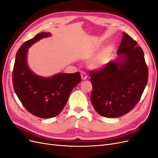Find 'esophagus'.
Wrapping results in <instances>:
<instances>
[{"label": "esophagus", "instance_id": "1", "mask_svg": "<svg viewBox=\"0 0 158 158\" xmlns=\"http://www.w3.org/2000/svg\"><path fill=\"white\" fill-rule=\"evenodd\" d=\"M80 75H81V78H82V79L83 80H86V79L88 78L87 74H85V73H84V72H81Z\"/></svg>", "mask_w": 158, "mask_h": 158}]
</instances>
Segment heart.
Here are the masks:
<instances>
[{
	"mask_svg": "<svg viewBox=\"0 0 158 158\" xmlns=\"http://www.w3.org/2000/svg\"><path fill=\"white\" fill-rule=\"evenodd\" d=\"M111 57V51L108 49L103 50L89 59L88 66L93 70L102 69L109 63Z\"/></svg>",
	"mask_w": 158,
	"mask_h": 158,
	"instance_id": "obj_1",
	"label": "heart"
}]
</instances>
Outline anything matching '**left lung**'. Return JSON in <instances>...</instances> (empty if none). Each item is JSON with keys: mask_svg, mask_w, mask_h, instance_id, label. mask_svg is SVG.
<instances>
[{"mask_svg": "<svg viewBox=\"0 0 158 158\" xmlns=\"http://www.w3.org/2000/svg\"><path fill=\"white\" fill-rule=\"evenodd\" d=\"M115 60L89 73L93 89L90 100L100 115L116 118L136 106L146 88L148 66L137 42L123 32Z\"/></svg>", "mask_w": 158, "mask_h": 158, "instance_id": "8db88e82", "label": "left lung"}]
</instances>
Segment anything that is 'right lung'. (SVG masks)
Listing matches in <instances>:
<instances>
[{"mask_svg":"<svg viewBox=\"0 0 158 158\" xmlns=\"http://www.w3.org/2000/svg\"><path fill=\"white\" fill-rule=\"evenodd\" d=\"M50 35L49 32H41L23 43L16 55L12 73L14 92L23 107L33 115L45 118L58 115L64 107L72 90L81 81L79 72L42 77L30 69L27 62L28 49Z\"/></svg>","mask_w":158,"mask_h":158,"instance_id":"obj_1","label":"right lung"}]
</instances>
